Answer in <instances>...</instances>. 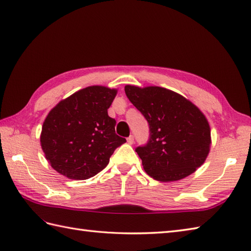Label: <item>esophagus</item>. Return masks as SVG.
<instances>
[{
  "mask_svg": "<svg viewBox=\"0 0 251 251\" xmlns=\"http://www.w3.org/2000/svg\"><path fill=\"white\" fill-rule=\"evenodd\" d=\"M133 140H135V139H133V136H129V137H128V138H127L128 144H132V143H133Z\"/></svg>",
  "mask_w": 251,
  "mask_h": 251,
  "instance_id": "1",
  "label": "esophagus"
}]
</instances>
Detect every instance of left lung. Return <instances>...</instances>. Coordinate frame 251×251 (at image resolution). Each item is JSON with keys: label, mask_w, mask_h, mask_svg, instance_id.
Here are the masks:
<instances>
[{"label": "left lung", "mask_w": 251, "mask_h": 251, "mask_svg": "<svg viewBox=\"0 0 251 251\" xmlns=\"http://www.w3.org/2000/svg\"><path fill=\"white\" fill-rule=\"evenodd\" d=\"M126 96L148 121L150 137L136 152L145 172L160 182L188 176L209 152L205 116L182 95L159 86L126 85Z\"/></svg>", "instance_id": "obj_1"}]
</instances>
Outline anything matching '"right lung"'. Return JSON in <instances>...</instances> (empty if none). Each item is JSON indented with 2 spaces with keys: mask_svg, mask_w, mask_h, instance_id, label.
I'll list each match as a JSON object with an SVG mask.
<instances>
[{
  "mask_svg": "<svg viewBox=\"0 0 251 251\" xmlns=\"http://www.w3.org/2000/svg\"><path fill=\"white\" fill-rule=\"evenodd\" d=\"M116 90L89 86L60 101L47 116L40 136L46 158L55 171L72 179H87L109 164L126 142L115 133L108 115Z\"/></svg>",
  "mask_w": 251,
  "mask_h": 251,
  "instance_id": "add662e5",
  "label": "right lung"
}]
</instances>
